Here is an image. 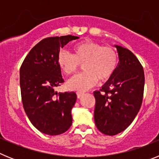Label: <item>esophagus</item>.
I'll use <instances>...</instances> for the list:
<instances>
[{
    "mask_svg": "<svg viewBox=\"0 0 159 159\" xmlns=\"http://www.w3.org/2000/svg\"><path fill=\"white\" fill-rule=\"evenodd\" d=\"M76 95H77V98H78V99H80V98H81V97L84 95V92H76Z\"/></svg>",
    "mask_w": 159,
    "mask_h": 159,
    "instance_id": "34e87169",
    "label": "esophagus"
}]
</instances>
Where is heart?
Instances as JSON below:
<instances>
[{
	"instance_id": "obj_1",
	"label": "heart",
	"mask_w": 159,
	"mask_h": 159,
	"mask_svg": "<svg viewBox=\"0 0 159 159\" xmlns=\"http://www.w3.org/2000/svg\"><path fill=\"white\" fill-rule=\"evenodd\" d=\"M73 55L60 51L57 64L67 76H72L83 64L84 72L70 80L67 88L73 91L84 92L93 87L96 82L108 80L117 69L119 56L111 46L92 40H84L73 46Z\"/></svg>"
}]
</instances>
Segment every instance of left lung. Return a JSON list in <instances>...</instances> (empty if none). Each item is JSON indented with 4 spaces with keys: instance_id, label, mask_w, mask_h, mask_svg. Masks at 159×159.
<instances>
[{
    "instance_id": "left-lung-1",
    "label": "left lung",
    "mask_w": 159,
    "mask_h": 159,
    "mask_svg": "<svg viewBox=\"0 0 159 159\" xmlns=\"http://www.w3.org/2000/svg\"><path fill=\"white\" fill-rule=\"evenodd\" d=\"M119 63L114 75L94 92V119L97 128L116 135L130 125L143 102L145 76L143 66L130 50L116 45Z\"/></svg>"
}]
</instances>
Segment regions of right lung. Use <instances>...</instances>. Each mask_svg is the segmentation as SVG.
Returning <instances> with one entry per match:
<instances>
[{
	"label": "right lung",
	"mask_w": 159,
	"mask_h": 159,
	"mask_svg": "<svg viewBox=\"0 0 159 159\" xmlns=\"http://www.w3.org/2000/svg\"><path fill=\"white\" fill-rule=\"evenodd\" d=\"M78 36L48 37L31 49L20 69V86L25 111L32 124L43 134L58 135L72 123L71 111L76 101L75 92H59L64 82L57 64L60 48Z\"/></svg>",
	"instance_id": "obj_1"
}]
</instances>
